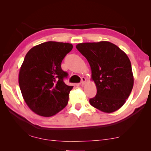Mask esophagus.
<instances>
[{"instance_id":"esophagus-1","label":"esophagus","mask_w":151,"mask_h":151,"mask_svg":"<svg viewBox=\"0 0 151 151\" xmlns=\"http://www.w3.org/2000/svg\"><path fill=\"white\" fill-rule=\"evenodd\" d=\"M85 82H86V78L84 77H82L81 78V82H80V84H81L82 86H83L84 85V84H85Z\"/></svg>"}]
</instances>
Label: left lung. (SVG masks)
I'll use <instances>...</instances> for the list:
<instances>
[{
	"instance_id": "left-lung-1",
	"label": "left lung",
	"mask_w": 151,
	"mask_h": 151,
	"mask_svg": "<svg viewBox=\"0 0 151 151\" xmlns=\"http://www.w3.org/2000/svg\"><path fill=\"white\" fill-rule=\"evenodd\" d=\"M76 48L87 60L97 94L91 106L102 112L112 113L124 104L133 86L131 61L116 45L107 41L84 42Z\"/></svg>"
}]
</instances>
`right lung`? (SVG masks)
Masks as SVG:
<instances>
[{
    "mask_svg": "<svg viewBox=\"0 0 151 151\" xmlns=\"http://www.w3.org/2000/svg\"><path fill=\"white\" fill-rule=\"evenodd\" d=\"M72 49L70 43L49 41L34 47L24 57L18 82L24 102L36 114L53 116L67 105L73 86L64 82L68 73L61 63Z\"/></svg>",
    "mask_w": 151,
    "mask_h": 151,
    "instance_id": "1",
    "label": "right lung"
}]
</instances>
